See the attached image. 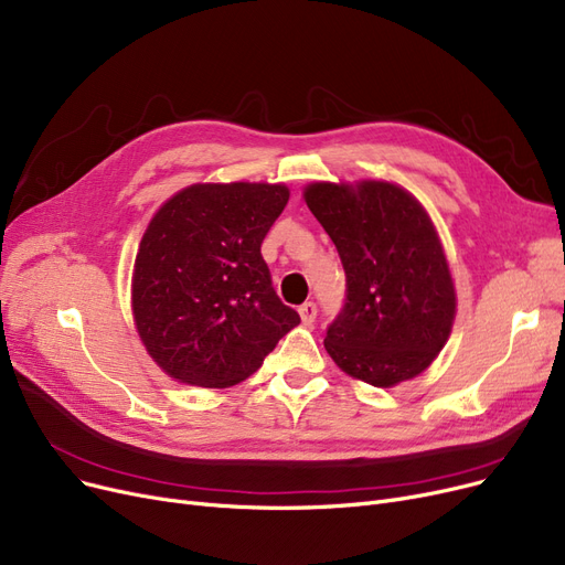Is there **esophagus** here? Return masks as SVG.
<instances>
[{
  "label": "esophagus",
  "instance_id": "34e87169",
  "mask_svg": "<svg viewBox=\"0 0 565 565\" xmlns=\"http://www.w3.org/2000/svg\"><path fill=\"white\" fill-rule=\"evenodd\" d=\"M300 319H302V323H315V319H317V302H305V305H300Z\"/></svg>",
  "mask_w": 565,
  "mask_h": 565
}]
</instances>
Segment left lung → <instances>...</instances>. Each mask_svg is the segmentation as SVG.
Returning <instances> with one entry per match:
<instances>
[{"label":"left lung","instance_id":"8db88e82","mask_svg":"<svg viewBox=\"0 0 565 565\" xmlns=\"http://www.w3.org/2000/svg\"><path fill=\"white\" fill-rule=\"evenodd\" d=\"M305 202L347 275V302L323 342L330 359L380 388L422 374L456 317L451 271L426 209L388 181H317Z\"/></svg>","mask_w":565,"mask_h":565}]
</instances>
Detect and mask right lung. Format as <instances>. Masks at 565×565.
Listing matches in <instances>:
<instances>
[{
    "label": "right lung",
    "instance_id": "add662e5",
    "mask_svg": "<svg viewBox=\"0 0 565 565\" xmlns=\"http://www.w3.org/2000/svg\"><path fill=\"white\" fill-rule=\"evenodd\" d=\"M288 195L284 183H195L151 218L135 260L132 315L170 377L204 388L239 384L300 323L260 254Z\"/></svg>",
    "mask_w": 565,
    "mask_h": 565
}]
</instances>
